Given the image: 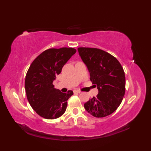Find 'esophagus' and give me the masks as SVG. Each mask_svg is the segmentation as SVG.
Segmentation results:
<instances>
[{
  "instance_id": "34e87169",
  "label": "esophagus",
  "mask_w": 151,
  "mask_h": 151,
  "mask_svg": "<svg viewBox=\"0 0 151 151\" xmlns=\"http://www.w3.org/2000/svg\"><path fill=\"white\" fill-rule=\"evenodd\" d=\"M73 92H74V93H80L81 92V91L78 90V89H75V90L73 91Z\"/></svg>"
}]
</instances>
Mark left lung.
<instances>
[{
  "instance_id": "1",
  "label": "left lung",
  "mask_w": 151,
  "mask_h": 151,
  "mask_svg": "<svg viewBox=\"0 0 151 151\" xmlns=\"http://www.w3.org/2000/svg\"><path fill=\"white\" fill-rule=\"evenodd\" d=\"M78 50L90 74V81L97 86V97L86 102L84 108L95 117L111 114L119 106L125 93V75L114 56L97 48L79 47Z\"/></svg>"
}]
</instances>
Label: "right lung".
<instances>
[{
  "label": "right lung",
  "mask_w": 151,
  "mask_h": 151,
  "mask_svg": "<svg viewBox=\"0 0 151 151\" xmlns=\"http://www.w3.org/2000/svg\"><path fill=\"white\" fill-rule=\"evenodd\" d=\"M76 52L73 48L49 49L31 63L25 78V91L31 107L41 117L54 119L65 113L67 100L73 92H61L54 88L52 82Z\"/></svg>",
  "instance_id": "right-lung-1"
}]
</instances>
